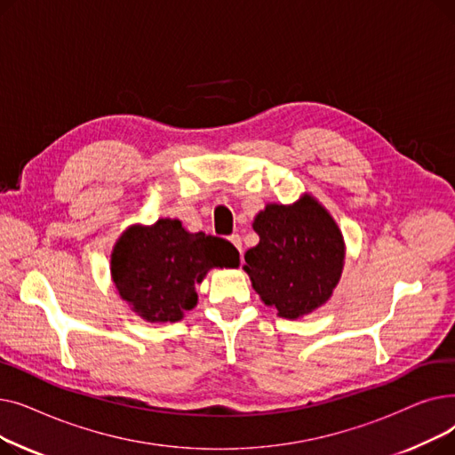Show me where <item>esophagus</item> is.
Instances as JSON below:
<instances>
[{
    "label": "esophagus",
    "instance_id": "34e87169",
    "mask_svg": "<svg viewBox=\"0 0 455 455\" xmlns=\"http://www.w3.org/2000/svg\"><path fill=\"white\" fill-rule=\"evenodd\" d=\"M228 242H230L237 251H240V254H242V237H240V234H232V235L228 237Z\"/></svg>",
    "mask_w": 455,
    "mask_h": 455
}]
</instances>
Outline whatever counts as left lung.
Here are the masks:
<instances>
[{"mask_svg":"<svg viewBox=\"0 0 455 455\" xmlns=\"http://www.w3.org/2000/svg\"><path fill=\"white\" fill-rule=\"evenodd\" d=\"M259 243L245 252L254 290L278 315L297 319L323 306L336 288L345 259L343 235L314 199L267 204L254 220Z\"/></svg>","mask_w":455,"mask_h":455,"instance_id":"8db88e82","label":"left lung"}]
</instances>
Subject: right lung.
I'll return each mask as SVG.
<instances>
[{"label":"right lung","mask_w":455,"mask_h":455,"mask_svg":"<svg viewBox=\"0 0 455 455\" xmlns=\"http://www.w3.org/2000/svg\"><path fill=\"white\" fill-rule=\"evenodd\" d=\"M240 252L223 237L189 234L177 220L131 227L110 259L116 288L149 323L179 321L197 304L196 285L212 267H235Z\"/></svg>","instance_id":"1"}]
</instances>
